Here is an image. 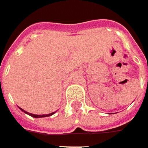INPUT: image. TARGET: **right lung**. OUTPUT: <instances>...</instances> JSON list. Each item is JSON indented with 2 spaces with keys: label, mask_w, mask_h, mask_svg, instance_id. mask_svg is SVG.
Listing matches in <instances>:
<instances>
[{
  "label": "right lung",
  "mask_w": 148,
  "mask_h": 148,
  "mask_svg": "<svg viewBox=\"0 0 148 148\" xmlns=\"http://www.w3.org/2000/svg\"><path fill=\"white\" fill-rule=\"evenodd\" d=\"M22 111H24L25 113H26V114H28V115H30L31 116H32V117H35V118H39V117H45V116H52L55 112H52V113H50V114H46V115H34V114H32V113H29V112H27V111H25V110H24L23 109H21V108H19Z\"/></svg>",
  "instance_id": "obj_1"
}]
</instances>
